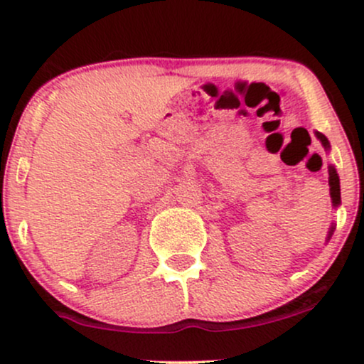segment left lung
<instances>
[{"label":"left lung","instance_id":"obj_1","mask_svg":"<svg viewBox=\"0 0 364 364\" xmlns=\"http://www.w3.org/2000/svg\"><path fill=\"white\" fill-rule=\"evenodd\" d=\"M316 136H318L320 141H321V144H323V147H325V149H328V147H330V145H328V140L325 139V135H321V133L316 132ZM328 174H330V178H328L330 196H332V203H333V205L337 207V205H339V203H341V185H339V176H337L336 169H333L332 166H330ZM330 236H332V229H330Z\"/></svg>","mask_w":364,"mask_h":364}]
</instances>
